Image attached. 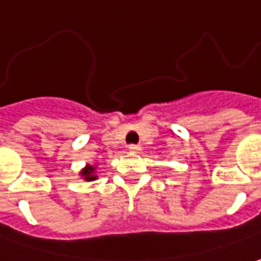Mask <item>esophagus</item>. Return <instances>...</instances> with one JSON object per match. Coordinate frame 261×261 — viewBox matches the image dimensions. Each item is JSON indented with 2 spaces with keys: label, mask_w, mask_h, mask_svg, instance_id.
Masks as SVG:
<instances>
[{
  "label": "esophagus",
  "mask_w": 261,
  "mask_h": 261,
  "mask_svg": "<svg viewBox=\"0 0 261 261\" xmlns=\"http://www.w3.org/2000/svg\"><path fill=\"white\" fill-rule=\"evenodd\" d=\"M128 150H130L131 153H139L140 150H141V147L137 146V144H130V146H128Z\"/></svg>",
  "instance_id": "34e87169"
}]
</instances>
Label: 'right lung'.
<instances>
[{"mask_svg": "<svg viewBox=\"0 0 261 261\" xmlns=\"http://www.w3.org/2000/svg\"><path fill=\"white\" fill-rule=\"evenodd\" d=\"M81 176L88 180V182H91V180H95L96 179V176H95V166H91V165H86L84 169H82V172H81Z\"/></svg>", "mask_w": 261, "mask_h": 261, "instance_id": "right-lung-1", "label": "right lung"}]
</instances>
